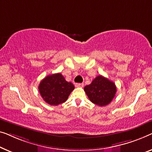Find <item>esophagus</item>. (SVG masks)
Masks as SVG:
<instances>
[{"label":"esophagus","instance_id":"obj_1","mask_svg":"<svg viewBox=\"0 0 152 152\" xmlns=\"http://www.w3.org/2000/svg\"><path fill=\"white\" fill-rule=\"evenodd\" d=\"M75 86L76 87H83L84 86V84H83V83H76Z\"/></svg>","mask_w":152,"mask_h":152}]
</instances>
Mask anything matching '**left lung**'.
Returning a JSON list of instances; mask_svg holds the SVG:
<instances>
[{"instance_id":"8db88e82","label":"left lung","mask_w":152,"mask_h":152,"mask_svg":"<svg viewBox=\"0 0 152 152\" xmlns=\"http://www.w3.org/2000/svg\"><path fill=\"white\" fill-rule=\"evenodd\" d=\"M84 90L91 102L98 106H106L114 98L116 92L115 83L105 77L98 76Z\"/></svg>"}]
</instances>
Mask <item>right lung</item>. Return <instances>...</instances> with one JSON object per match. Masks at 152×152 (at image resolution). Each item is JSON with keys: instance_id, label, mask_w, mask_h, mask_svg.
<instances>
[{"instance_id": "add662e5", "label": "right lung", "mask_w": 152, "mask_h": 152, "mask_svg": "<svg viewBox=\"0 0 152 152\" xmlns=\"http://www.w3.org/2000/svg\"><path fill=\"white\" fill-rule=\"evenodd\" d=\"M38 89L40 94L47 103L58 105L67 100L74 89V85L66 81L61 73H57L42 79L38 85Z\"/></svg>"}]
</instances>
